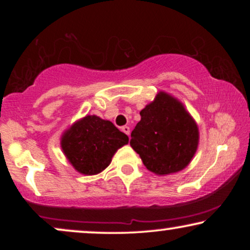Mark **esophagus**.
<instances>
[{"label": "esophagus", "mask_w": 250, "mask_h": 250, "mask_svg": "<svg viewBox=\"0 0 250 250\" xmlns=\"http://www.w3.org/2000/svg\"><path fill=\"white\" fill-rule=\"evenodd\" d=\"M121 129H122V131H123V133H125V134H127L128 136H129V135H130V128H129L128 125H123V127H122Z\"/></svg>", "instance_id": "1"}]
</instances>
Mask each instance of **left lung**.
Segmentation results:
<instances>
[{
    "instance_id": "1",
    "label": "left lung",
    "mask_w": 250,
    "mask_h": 250,
    "mask_svg": "<svg viewBox=\"0 0 250 250\" xmlns=\"http://www.w3.org/2000/svg\"><path fill=\"white\" fill-rule=\"evenodd\" d=\"M140 115L130 146L148 170L167 175L187 167L197 149L199 129L182 103L159 93Z\"/></svg>"
}]
</instances>
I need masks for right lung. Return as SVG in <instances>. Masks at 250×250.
I'll return each instance as SVG.
<instances>
[{
	"label": "right lung",
	"instance_id": "obj_1",
	"mask_svg": "<svg viewBox=\"0 0 250 250\" xmlns=\"http://www.w3.org/2000/svg\"><path fill=\"white\" fill-rule=\"evenodd\" d=\"M128 141L110 121L88 115L65 131L61 147L77 171L95 175L108 167L115 151Z\"/></svg>",
	"mask_w": 250,
	"mask_h": 250
}]
</instances>
